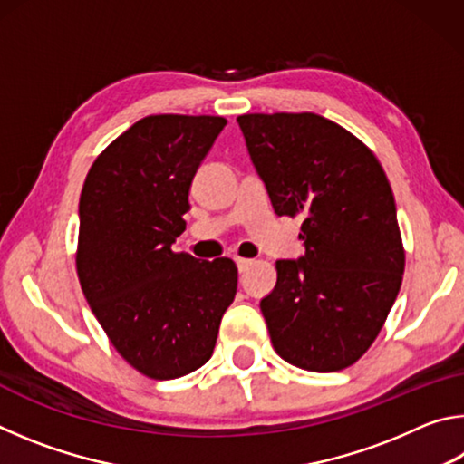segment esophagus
<instances>
[{
    "label": "esophagus",
    "mask_w": 464,
    "mask_h": 464,
    "mask_svg": "<svg viewBox=\"0 0 464 464\" xmlns=\"http://www.w3.org/2000/svg\"><path fill=\"white\" fill-rule=\"evenodd\" d=\"M235 262H237V268L239 272H246L251 264H254V260H247V257H235Z\"/></svg>",
    "instance_id": "1"
}]
</instances>
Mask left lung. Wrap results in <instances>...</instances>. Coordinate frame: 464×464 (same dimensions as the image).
<instances>
[{"instance_id":"left-lung-1","label":"left lung","mask_w":464,"mask_h":464,"mask_svg":"<svg viewBox=\"0 0 464 464\" xmlns=\"http://www.w3.org/2000/svg\"><path fill=\"white\" fill-rule=\"evenodd\" d=\"M239 129L278 217H301V260L276 262L260 309L276 354L311 372L358 362L401 288L405 249L382 166L313 112L241 114Z\"/></svg>"}]
</instances>
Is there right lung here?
Segmentation results:
<instances>
[{"label":"right lung","instance_id":"right-lung-1","mask_svg":"<svg viewBox=\"0 0 464 464\" xmlns=\"http://www.w3.org/2000/svg\"><path fill=\"white\" fill-rule=\"evenodd\" d=\"M223 116L151 114L116 137L85 176L77 276L110 343L140 374L169 381L213 356L237 293L229 257L171 249L186 231L196 169Z\"/></svg>","mask_w":464,"mask_h":464}]
</instances>
